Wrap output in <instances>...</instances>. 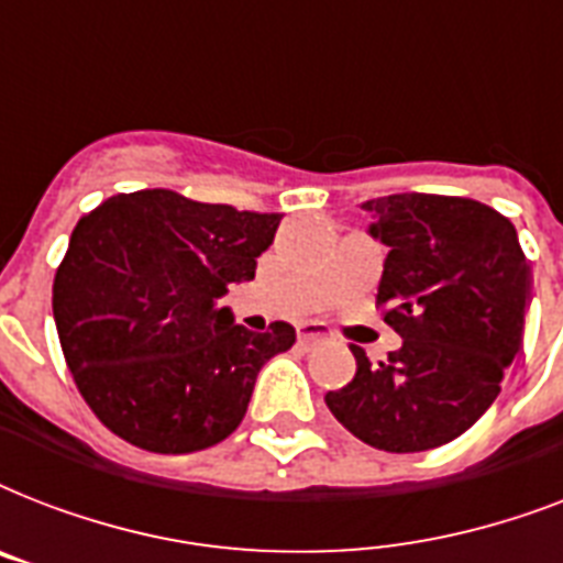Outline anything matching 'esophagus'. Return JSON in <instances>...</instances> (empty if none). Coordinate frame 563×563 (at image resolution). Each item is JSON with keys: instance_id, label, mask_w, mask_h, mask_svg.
<instances>
[{"instance_id": "esophagus-1", "label": "esophagus", "mask_w": 563, "mask_h": 563, "mask_svg": "<svg viewBox=\"0 0 563 563\" xmlns=\"http://www.w3.org/2000/svg\"><path fill=\"white\" fill-rule=\"evenodd\" d=\"M327 330L321 324H300L298 327V342L300 344H318V342H327Z\"/></svg>"}]
</instances>
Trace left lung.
<instances>
[{"label": "left lung", "instance_id": "1", "mask_svg": "<svg viewBox=\"0 0 563 563\" xmlns=\"http://www.w3.org/2000/svg\"><path fill=\"white\" fill-rule=\"evenodd\" d=\"M368 233L388 247L376 307L402 347L371 365L327 406L347 432L385 453L453 441L497 400L523 347L532 272L515 224L488 203L453 195L371 198Z\"/></svg>", "mask_w": 563, "mask_h": 563}]
</instances>
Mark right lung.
<instances>
[{
    "mask_svg": "<svg viewBox=\"0 0 563 563\" xmlns=\"http://www.w3.org/2000/svg\"><path fill=\"white\" fill-rule=\"evenodd\" d=\"M280 219L140 189L78 221L52 309L75 385L110 432L180 455L242 423L256 374L295 344V327L251 333L219 300L254 280Z\"/></svg>",
    "mask_w": 563,
    "mask_h": 563,
    "instance_id": "1",
    "label": "right lung"
}]
</instances>
